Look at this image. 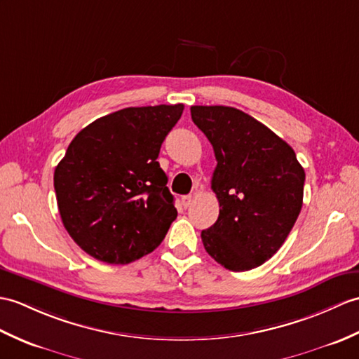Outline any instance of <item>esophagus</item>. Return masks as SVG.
<instances>
[{"label": "esophagus", "mask_w": 359, "mask_h": 359, "mask_svg": "<svg viewBox=\"0 0 359 359\" xmlns=\"http://www.w3.org/2000/svg\"><path fill=\"white\" fill-rule=\"evenodd\" d=\"M180 202H182L183 208H188L191 205V202H193V196H183L180 198Z\"/></svg>", "instance_id": "1"}]
</instances>
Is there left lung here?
Here are the masks:
<instances>
[{
    "mask_svg": "<svg viewBox=\"0 0 359 359\" xmlns=\"http://www.w3.org/2000/svg\"><path fill=\"white\" fill-rule=\"evenodd\" d=\"M191 118L217 161L211 188L220 212L202 231L203 246L229 271L254 269L294 228L303 206V166L285 140L234 107L193 105Z\"/></svg>",
    "mask_w": 359,
    "mask_h": 359,
    "instance_id": "1",
    "label": "left lung"
}]
</instances>
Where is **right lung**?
I'll use <instances>...</instances> for the list:
<instances>
[{
	"label": "right lung",
	"mask_w": 359,
	"mask_h": 359,
	"mask_svg": "<svg viewBox=\"0 0 359 359\" xmlns=\"http://www.w3.org/2000/svg\"><path fill=\"white\" fill-rule=\"evenodd\" d=\"M183 104L128 107L81 130L55 170L64 228L82 251L127 264L162 243L177 210L157 157Z\"/></svg>",
	"instance_id": "obj_1"
}]
</instances>
